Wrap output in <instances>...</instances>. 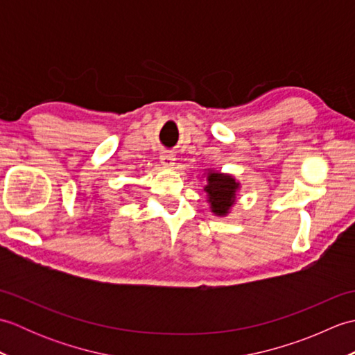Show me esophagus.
Segmentation results:
<instances>
[{
    "label": "esophagus",
    "instance_id": "esophagus-1",
    "mask_svg": "<svg viewBox=\"0 0 355 355\" xmlns=\"http://www.w3.org/2000/svg\"><path fill=\"white\" fill-rule=\"evenodd\" d=\"M160 162L166 168H171V166H173V162H175V157H173L171 150H163L160 155Z\"/></svg>",
    "mask_w": 355,
    "mask_h": 355
}]
</instances>
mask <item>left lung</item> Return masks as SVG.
<instances>
[{"instance_id":"left-lung-1","label":"left lung","mask_w":355,"mask_h":355,"mask_svg":"<svg viewBox=\"0 0 355 355\" xmlns=\"http://www.w3.org/2000/svg\"><path fill=\"white\" fill-rule=\"evenodd\" d=\"M207 182L209 184L205 187V191L209 193L212 212H215L216 215H225L232 207L233 201H235L238 183L230 175L214 172L209 173Z\"/></svg>"}]
</instances>
